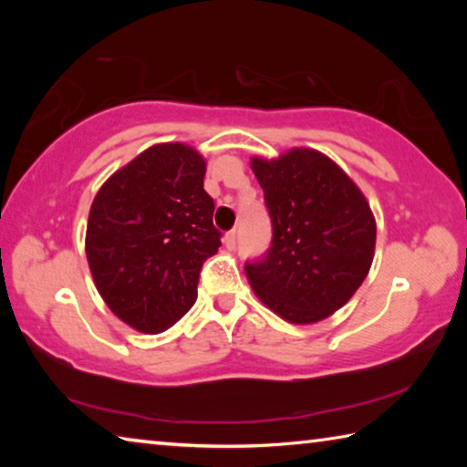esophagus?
<instances>
[{"label":"esophagus","mask_w":467,"mask_h":467,"mask_svg":"<svg viewBox=\"0 0 467 467\" xmlns=\"http://www.w3.org/2000/svg\"><path fill=\"white\" fill-rule=\"evenodd\" d=\"M224 244H226V249H231V251L236 247V231H231L224 234Z\"/></svg>","instance_id":"34e87169"}]
</instances>
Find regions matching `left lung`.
<instances>
[{"label": "left lung", "instance_id": "left-lung-1", "mask_svg": "<svg viewBox=\"0 0 467 467\" xmlns=\"http://www.w3.org/2000/svg\"><path fill=\"white\" fill-rule=\"evenodd\" d=\"M272 218V247L244 265L259 300L288 323L329 317L365 282L377 224L358 185L313 148L251 158Z\"/></svg>", "mask_w": 467, "mask_h": 467}]
</instances>
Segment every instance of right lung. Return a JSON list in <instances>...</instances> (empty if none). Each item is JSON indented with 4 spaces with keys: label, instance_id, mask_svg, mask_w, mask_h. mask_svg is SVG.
I'll use <instances>...</instances> for the list:
<instances>
[{
    "label": "right lung",
    "instance_id": "1",
    "mask_svg": "<svg viewBox=\"0 0 467 467\" xmlns=\"http://www.w3.org/2000/svg\"><path fill=\"white\" fill-rule=\"evenodd\" d=\"M195 148L150 146L94 197L86 257L102 300L141 334H161L197 298L202 265L220 247L214 200Z\"/></svg>",
    "mask_w": 467,
    "mask_h": 467
}]
</instances>
